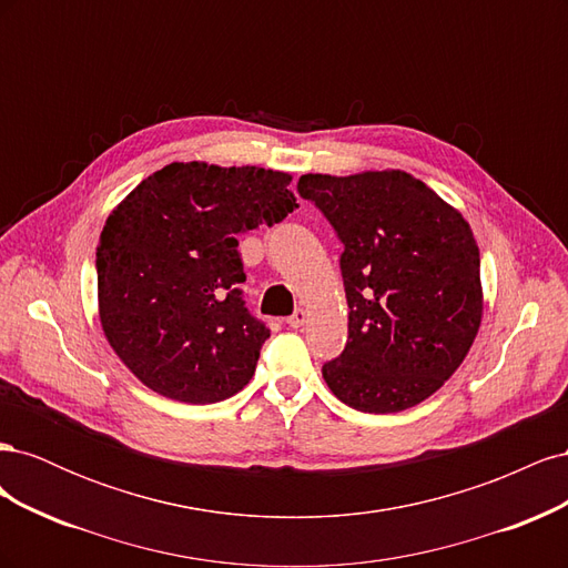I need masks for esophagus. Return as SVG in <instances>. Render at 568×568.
<instances>
[{
  "label": "esophagus",
  "mask_w": 568,
  "mask_h": 568,
  "mask_svg": "<svg viewBox=\"0 0 568 568\" xmlns=\"http://www.w3.org/2000/svg\"><path fill=\"white\" fill-rule=\"evenodd\" d=\"M286 322H288L291 329H301V326L307 322V311H303V307H298V311H296L294 315H291Z\"/></svg>",
  "instance_id": "34e87169"
}]
</instances>
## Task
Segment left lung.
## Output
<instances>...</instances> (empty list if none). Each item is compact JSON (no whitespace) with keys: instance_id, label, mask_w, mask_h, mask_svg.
I'll return each mask as SVG.
<instances>
[{"instance_id":"8db88e82","label":"left lung","mask_w":568,"mask_h":568,"mask_svg":"<svg viewBox=\"0 0 568 568\" xmlns=\"http://www.w3.org/2000/svg\"><path fill=\"white\" fill-rule=\"evenodd\" d=\"M298 194L343 244L348 341L322 367L326 386L369 415L419 405L462 365L484 317L469 222L405 170L301 175Z\"/></svg>"}]
</instances>
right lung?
Returning <instances> with one entry per match:
<instances>
[{"instance_id": "1", "label": "right lung", "mask_w": 568, "mask_h": 568, "mask_svg": "<svg viewBox=\"0 0 568 568\" xmlns=\"http://www.w3.org/2000/svg\"><path fill=\"white\" fill-rule=\"evenodd\" d=\"M288 173L170 163L109 215L97 246L101 329L146 388L170 400L232 398L270 329L251 317L239 234L298 209Z\"/></svg>"}]
</instances>
